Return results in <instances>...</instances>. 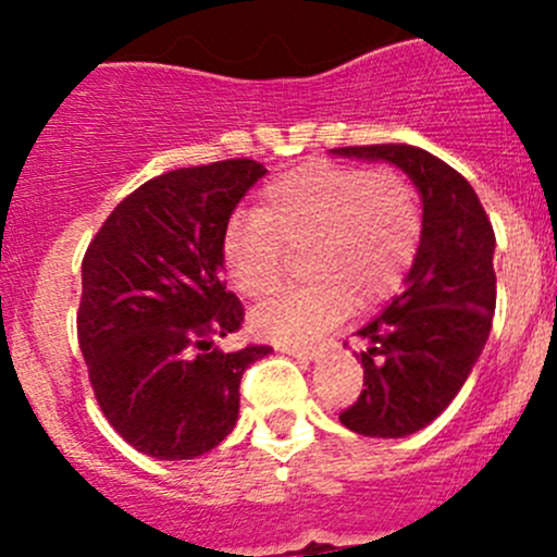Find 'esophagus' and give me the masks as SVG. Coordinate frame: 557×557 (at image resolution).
<instances>
[{
    "instance_id": "1",
    "label": "esophagus",
    "mask_w": 557,
    "mask_h": 557,
    "mask_svg": "<svg viewBox=\"0 0 557 557\" xmlns=\"http://www.w3.org/2000/svg\"><path fill=\"white\" fill-rule=\"evenodd\" d=\"M280 352L285 356H294V358H305V361H318L323 356V347H314V345H277Z\"/></svg>"
}]
</instances>
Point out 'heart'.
<instances>
[{
    "label": "heart",
    "mask_w": 557,
    "mask_h": 557,
    "mask_svg": "<svg viewBox=\"0 0 557 557\" xmlns=\"http://www.w3.org/2000/svg\"><path fill=\"white\" fill-rule=\"evenodd\" d=\"M423 215L412 183L396 170L314 161L263 188L258 212H237L221 237L234 288L263 299L280 285L289 250L307 247V285L269 299L252 314L261 336L307 342L336 323L352 299L383 301L412 269Z\"/></svg>",
    "instance_id": "b5f03b06"
}]
</instances>
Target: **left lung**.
<instances>
[{"label": "left lung", "mask_w": 557, "mask_h": 557, "mask_svg": "<svg viewBox=\"0 0 557 557\" xmlns=\"http://www.w3.org/2000/svg\"><path fill=\"white\" fill-rule=\"evenodd\" d=\"M345 159L398 166L423 201V234L407 288L363 325V391L339 414L361 436L398 440L425 429L469 380L496 310V234L474 188L412 145L334 148Z\"/></svg>", "instance_id": "left-lung-1"}]
</instances>
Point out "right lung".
Instances as JSON below:
<instances>
[{
  "label": "right lung",
  "mask_w": 557,
  "mask_h": 557,
  "mask_svg": "<svg viewBox=\"0 0 557 557\" xmlns=\"http://www.w3.org/2000/svg\"><path fill=\"white\" fill-rule=\"evenodd\" d=\"M263 164L174 170L128 194L83 258L77 339L94 396L134 450L188 460L221 445L239 418L245 369L272 347L218 350L243 325L223 283L221 237Z\"/></svg>",
  "instance_id": "right-lung-1"
}]
</instances>
